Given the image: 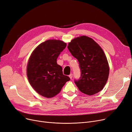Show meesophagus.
Masks as SVG:
<instances>
[{
	"instance_id": "34e87169",
	"label": "esophagus",
	"mask_w": 132,
	"mask_h": 132,
	"mask_svg": "<svg viewBox=\"0 0 132 132\" xmlns=\"http://www.w3.org/2000/svg\"><path fill=\"white\" fill-rule=\"evenodd\" d=\"M69 77H70V78L71 79H72V78H73V74H71L70 75H69Z\"/></svg>"
}]
</instances>
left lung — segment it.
<instances>
[{"instance_id": "8db88e82", "label": "left lung", "mask_w": 132, "mask_h": 132, "mask_svg": "<svg viewBox=\"0 0 132 132\" xmlns=\"http://www.w3.org/2000/svg\"><path fill=\"white\" fill-rule=\"evenodd\" d=\"M67 47L79 62L81 77L74 81L79 90L88 95L101 91L108 79L109 66L101 46L92 38L82 36L72 39Z\"/></svg>"}]
</instances>
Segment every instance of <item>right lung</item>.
I'll return each instance as SVG.
<instances>
[{"label":"right lung","mask_w":132,"mask_h":132,"mask_svg":"<svg viewBox=\"0 0 132 132\" xmlns=\"http://www.w3.org/2000/svg\"><path fill=\"white\" fill-rule=\"evenodd\" d=\"M66 46L60 40L49 39L40 44L32 52L27 66L28 79L38 94L51 98L61 91L70 78L62 73L57 59Z\"/></svg>","instance_id":"right-lung-1"}]
</instances>
